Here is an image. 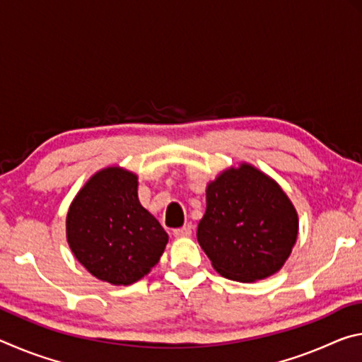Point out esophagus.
I'll return each instance as SVG.
<instances>
[{
  "label": "esophagus",
  "instance_id": "1",
  "mask_svg": "<svg viewBox=\"0 0 362 362\" xmlns=\"http://www.w3.org/2000/svg\"><path fill=\"white\" fill-rule=\"evenodd\" d=\"M192 230H193V226L192 225H183L182 228H177V230H174V236L175 238H188V236H192Z\"/></svg>",
  "mask_w": 362,
  "mask_h": 362
}]
</instances>
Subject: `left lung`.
Wrapping results in <instances>:
<instances>
[{"label":"left lung","mask_w":362,"mask_h":362,"mask_svg":"<svg viewBox=\"0 0 362 362\" xmlns=\"http://www.w3.org/2000/svg\"><path fill=\"white\" fill-rule=\"evenodd\" d=\"M298 236V214L279 183L249 163L206 187L196 238L222 276L254 283L278 273Z\"/></svg>","instance_id":"8db88e82"}]
</instances>
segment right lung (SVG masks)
<instances>
[{"label": "right lung", "instance_id": "right-lung-1", "mask_svg": "<svg viewBox=\"0 0 362 362\" xmlns=\"http://www.w3.org/2000/svg\"><path fill=\"white\" fill-rule=\"evenodd\" d=\"M65 225L75 259L113 286H129L146 276L169 241L161 223L140 204L137 174L121 166L97 170L84 183Z\"/></svg>", "mask_w": 362, "mask_h": 362}]
</instances>
